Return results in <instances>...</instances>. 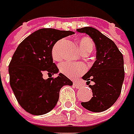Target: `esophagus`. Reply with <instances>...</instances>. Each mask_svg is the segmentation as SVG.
<instances>
[{
    "mask_svg": "<svg viewBox=\"0 0 134 134\" xmlns=\"http://www.w3.org/2000/svg\"><path fill=\"white\" fill-rule=\"evenodd\" d=\"M74 86L77 88V89H81L82 87V84L81 83H78V82H74Z\"/></svg>",
    "mask_w": 134,
    "mask_h": 134,
    "instance_id": "obj_1",
    "label": "esophagus"
}]
</instances>
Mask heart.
Masks as SVG:
<instances>
[{
  "instance_id": "1",
  "label": "heart",
  "mask_w": 134,
  "mask_h": 134,
  "mask_svg": "<svg viewBox=\"0 0 134 134\" xmlns=\"http://www.w3.org/2000/svg\"><path fill=\"white\" fill-rule=\"evenodd\" d=\"M64 39H60L53 44L52 47V57L55 60H59L62 58V54L60 53V47L63 43ZM77 43L79 49L82 53H89L93 47L94 43L90 37H81L78 38ZM87 70L86 65L83 63H75L72 62H64L59 65V71L64 75L70 78H75L79 75H83Z\"/></svg>"
}]
</instances>
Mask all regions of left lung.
<instances>
[{"instance_id":"obj_1","label":"left lung","mask_w":134,"mask_h":134,"mask_svg":"<svg viewBox=\"0 0 134 134\" xmlns=\"http://www.w3.org/2000/svg\"><path fill=\"white\" fill-rule=\"evenodd\" d=\"M88 35L97 49V60L82 78L87 81L93 97L88 102L81 103L87 110L100 112L107 110L115 103L121 92L124 79V58L115 44L100 31L92 27L77 29Z\"/></svg>"}]
</instances>
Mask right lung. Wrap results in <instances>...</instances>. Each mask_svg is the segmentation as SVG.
<instances>
[{
	"label": "right lung",
	"instance_id": "add662e5",
	"mask_svg": "<svg viewBox=\"0 0 134 134\" xmlns=\"http://www.w3.org/2000/svg\"><path fill=\"white\" fill-rule=\"evenodd\" d=\"M74 34L71 31L41 29L31 34L18 46L9 65L10 84L19 104L27 112L41 115L57 105L59 90L72 85L70 79L59 73L53 61L52 47L59 40ZM44 73L50 77L43 78Z\"/></svg>",
	"mask_w": 134,
	"mask_h": 134
}]
</instances>
